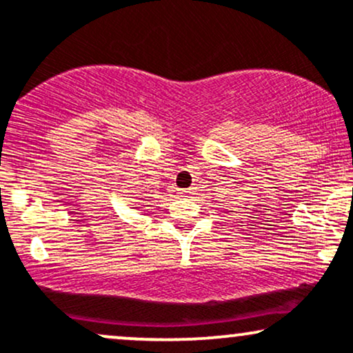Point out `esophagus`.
Listing matches in <instances>:
<instances>
[{
    "instance_id": "obj_1",
    "label": "esophagus",
    "mask_w": 353,
    "mask_h": 353,
    "mask_svg": "<svg viewBox=\"0 0 353 353\" xmlns=\"http://www.w3.org/2000/svg\"><path fill=\"white\" fill-rule=\"evenodd\" d=\"M182 194H184V197H188V195L192 194V190H190V189H184V190H182Z\"/></svg>"
}]
</instances>
